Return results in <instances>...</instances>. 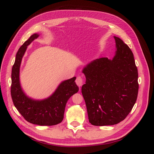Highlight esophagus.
Masks as SVG:
<instances>
[{
	"instance_id": "esophagus-1",
	"label": "esophagus",
	"mask_w": 154,
	"mask_h": 154,
	"mask_svg": "<svg viewBox=\"0 0 154 154\" xmlns=\"http://www.w3.org/2000/svg\"><path fill=\"white\" fill-rule=\"evenodd\" d=\"M76 83L78 87H82L83 85V83H84V81H83V77L81 76H77V78L76 79Z\"/></svg>"
}]
</instances>
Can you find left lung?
<instances>
[{
	"mask_svg": "<svg viewBox=\"0 0 154 154\" xmlns=\"http://www.w3.org/2000/svg\"><path fill=\"white\" fill-rule=\"evenodd\" d=\"M116 54L112 60L102 57L83 70L86 77L82 87L89 122L95 126L122 122L137 100V68L128 46L114 36Z\"/></svg>",
	"mask_w": 154,
	"mask_h": 154,
	"instance_id": "8db88e82",
	"label": "left lung"
}]
</instances>
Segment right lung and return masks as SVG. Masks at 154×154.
Wrapping results in <instances>:
<instances>
[{
    "label": "right lung",
    "mask_w": 154,
    "mask_h": 154,
    "mask_svg": "<svg viewBox=\"0 0 154 154\" xmlns=\"http://www.w3.org/2000/svg\"><path fill=\"white\" fill-rule=\"evenodd\" d=\"M38 36L37 34L31 35L16 54L11 72V96L14 105L27 122L42 126H52L62 122L67 102L79 88L74 82L76 77H73L63 82L54 94L46 100L35 101L24 94L19 82L20 63L27 46Z\"/></svg>",
    "instance_id": "right-lung-1"
}]
</instances>
